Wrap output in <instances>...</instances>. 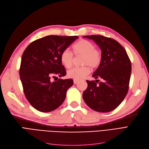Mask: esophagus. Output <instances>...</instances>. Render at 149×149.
Returning <instances> with one entry per match:
<instances>
[{
  "mask_svg": "<svg viewBox=\"0 0 149 149\" xmlns=\"http://www.w3.org/2000/svg\"><path fill=\"white\" fill-rule=\"evenodd\" d=\"M79 82V80H76V79H74L73 80V83H74V84H77Z\"/></svg>",
  "mask_w": 149,
  "mask_h": 149,
  "instance_id": "obj_1",
  "label": "esophagus"
}]
</instances>
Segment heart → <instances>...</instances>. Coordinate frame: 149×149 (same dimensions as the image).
<instances>
[{
    "instance_id": "heart-1",
    "label": "heart",
    "mask_w": 149,
    "mask_h": 149,
    "mask_svg": "<svg viewBox=\"0 0 149 149\" xmlns=\"http://www.w3.org/2000/svg\"><path fill=\"white\" fill-rule=\"evenodd\" d=\"M73 50L76 55H81V64L84 66L74 67L67 71V76L70 78L79 80L88 75L90 72L89 67L96 68L100 66L101 61V54L100 51L95 49L94 45L86 40H81L76 43L73 47ZM73 60V55L71 53L65 49L60 55L61 63L67 68L71 67Z\"/></svg>"
}]
</instances>
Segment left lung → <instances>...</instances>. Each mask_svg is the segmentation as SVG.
Masks as SVG:
<instances>
[{
    "label": "left lung",
    "instance_id": "obj_1",
    "mask_svg": "<svg viewBox=\"0 0 149 149\" xmlns=\"http://www.w3.org/2000/svg\"><path fill=\"white\" fill-rule=\"evenodd\" d=\"M101 49V61L88 81V88L83 93L86 104L100 112L113 111L123 102L129 89L131 63L125 49L116 40L102 35H86ZM101 78L98 83L97 79ZM98 83V84L97 83Z\"/></svg>",
    "mask_w": 149,
    "mask_h": 149
}]
</instances>
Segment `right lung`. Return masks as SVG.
I'll return each instance as SVG.
<instances>
[{
	"label": "right lung",
	"mask_w": 149,
	"mask_h": 149,
	"mask_svg": "<svg viewBox=\"0 0 149 149\" xmlns=\"http://www.w3.org/2000/svg\"><path fill=\"white\" fill-rule=\"evenodd\" d=\"M78 38L49 35L35 40L25 49L19 74L26 100L35 109L51 112L64 102L67 90L73 84V79L57 78L53 82L51 78L66 75L60 55Z\"/></svg>",
	"instance_id": "add662e5"
}]
</instances>
